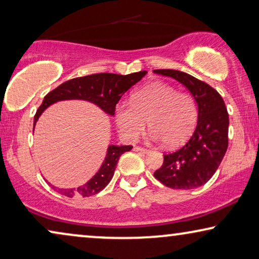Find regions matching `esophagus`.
<instances>
[{"label": "esophagus", "mask_w": 259, "mask_h": 259, "mask_svg": "<svg viewBox=\"0 0 259 259\" xmlns=\"http://www.w3.org/2000/svg\"><path fill=\"white\" fill-rule=\"evenodd\" d=\"M134 151L141 152V153H147V152H148V150H146V148L140 147V146H136V147H134Z\"/></svg>", "instance_id": "esophagus-1"}]
</instances>
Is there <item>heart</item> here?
<instances>
[{
  "mask_svg": "<svg viewBox=\"0 0 259 259\" xmlns=\"http://www.w3.org/2000/svg\"><path fill=\"white\" fill-rule=\"evenodd\" d=\"M120 134L136 141L148 120L151 137L176 147L192 134L197 121V104L192 95L178 92L166 82H152L134 92L130 102H120L114 112Z\"/></svg>",
  "mask_w": 259,
  "mask_h": 259,
  "instance_id": "heart-1",
  "label": "heart"
}]
</instances>
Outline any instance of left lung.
<instances>
[{"label": "left lung", "instance_id": "8db88e82", "mask_svg": "<svg viewBox=\"0 0 259 259\" xmlns=\"http://www.w3.org/2000/svg\"><path fill=\"white\" fill-rule=\"evenodd\" d=\"M171 76L191 92L198 104V122L183 147L164 154L155 179L177 190H191L206 184L217 171L229 145V113L214 88L190 74L175 69H155Z\"/></svg>", "mask_w": 259, "mask_h": 259}]
</instances>
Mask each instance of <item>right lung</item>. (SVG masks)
Here are the masks:
<instances>
[{"label": "right lung", "mask_w": 259, "mask_h": 259, "mask_svg": "<svg viewBox=\"0 0 259 259\" xmlns=\"http://www.w3.org/2000/svg\"><path fill=\"white\" fill-rule=\"evenodd\" d=\"M146 70H141L138 73L120 75L113 73H99L92 75L80 76L75 79L68 80L49 92L46 95L40 107L37 108L36 114L34 116V126L37 121L41 113L48 107L60 100H69V99H82L97 104L108 114L114 115L115 106L118 104L122 94L134 86L137 82L146 75ZM132 150V146H112L108 147L105 161L97 175L84 185L77 189H58L59 193L62 196L72 198L74 196L90 197L94 196L104 190L107 184L111 182L114 169L118 164L120 155L125 152ZM52 186V185H51ZM53 189L56 187L52 186Z\"/></svg>", "instance_id": "add662e5"}]
</instances>
